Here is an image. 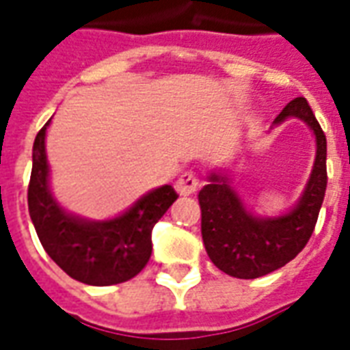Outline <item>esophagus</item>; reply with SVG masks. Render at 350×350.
Returning a JSON list of instances; mask_svg holds the SVG:
<instances>
[{"label": "esophagus", "instance_id": "esophagus-1", "mask_svg": "<svg viewBox=\"0 0 350 350\" xmlns=\"http://www.w3.org/2000/svg\"><path fill=\"white\" fill-rule=\"evenodd\" d=\"M197 189H198L197 176L191 174V172L182 174L180 178H178V182H176V191H178V195H182V197H189V195H193Z\"/></svg>", "mask_w": 350, "mask_h": 350}]
</instances>
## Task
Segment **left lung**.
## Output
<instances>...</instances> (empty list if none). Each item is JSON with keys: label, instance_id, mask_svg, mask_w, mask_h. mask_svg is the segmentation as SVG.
Returning <instances> with one entry per match:
<instances>
[{"label": "left lung", "instance_id": "left-lung-1", "mask_svg": "<svg viewBox=\"0 0 350 350\" xmlns=\"http://www.w3.org/2000/svg\"><path fill=\"white\" fill-rule=\"evenodd\" d=\"M298 118L315 135V163L293 208L278 215H258L232 187L225 168H212L198 191L200 230L206 253L228 275L255 279L278 270L300 253L313 234L326 191V137L304 97L293 99L271 127Z\"/></svg>", "mask_w": 350, "mask_h": 350}]
</instances>
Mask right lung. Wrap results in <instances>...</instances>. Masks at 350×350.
<instances>
[{
    "mask_svg": "<svg viewBox=\"0 0 350 350\" xmlns=\"http://www.w3.org/2000/svg\"><path fill=\"white\" fill-rule=\"evenodd\" d=\"M44 123L33 142V167L27 187V208L49 257L86 285H118L135 278L152 255V230L178 195L170 185L148 191L108 219H88L57 202L50 183Z\"/></svg>",
    "mask_w": 350,
    "mask_h": 350,
    "instance_id": "add662e5",
    "label": "right lung"
}]
</instances>
